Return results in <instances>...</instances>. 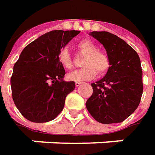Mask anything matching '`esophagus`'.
I'll list each match as a JSON object with an SVG mask.
<instances>
[{
  "label": "esophagus",
  "instance_id": "esophagus-1",
  "mask_svg": "<svg viewBox=\"0 0 155 155\" xmlns=\"http://www.w3.org/2000/svg\"><path fill=\"white\" fill-rule=\"evenodd\" d=\"M75 84H76V86H77V87H78V86H79V85H81L82 84V82H76V83H75Z\"/></svg>",
  "mask_w": 155,
  "mask_h": 155
}]
</instances>
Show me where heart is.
Listing matches in <instances>:
<instances>
[{"mask_svg":"<svg viewBox=\"0 0 155 155\" xmlns=\"http://www.w3.org/2000/svg\"><path fill=\"white\" fill-rule=\"evenodd\" d=\"M78 48L83 53L86 54L82 63L84 67L70 72L67 75L68 79L76 82L86 81L92 79L96 76V70L99 75H103L107 71L110 66V59L105 53L97 51V45L92 41L83 40L78 43ZM58 61L67 70L71 69L72 61L67 48H64L59 51Z\"/></svg>","mask_w":155,"mask_h":155,"instance_id":"1","label":"heart"}]
</instances>
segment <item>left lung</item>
Returning <instances> with one entry per match:
<instances>
[{"instance_id": "1", "label": "left lung", "mask_w": 155, "mask_h": 155, "mask_svg": "<svg viewBox=\"0 0 155 155\" xmlns=\"http://www.w3.org/2000/svg\"><path fill=\"white\" fill-rule=\"evenodd\" d=\"M103 44L110 67L103 78L92 83L93 93L86 101L91 115L102 124L120 123L137 109L143 84L139 55L117 35L106 31L90 32Z\"/></svg>"}]
</instances>
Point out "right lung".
<instances>
[{
  "mask_svg": "<svg viewBox=\"0 0 155 155\" xmlns=\"http://www.w3.org/2000/svg\"><path fill=\"white\" fill-rule=\"evenodd\" d=\"M79 33L53 30L21 51L14 65L10 84L14 103L28 120L48 122L63 111L66 96L76 84L64 80L65 71L58 61V53Z\"/></svg>",
  "mask_w": 155,
  "mask_h": 155,
  "instance_id": "1",
  "label": "right lung"
}]
</instances>
